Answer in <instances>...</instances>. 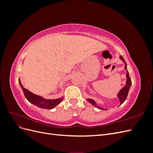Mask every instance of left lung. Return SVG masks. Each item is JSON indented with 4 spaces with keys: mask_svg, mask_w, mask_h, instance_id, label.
Instances as JSON below:
<instances>
[{
    "mask_svg": "<svg viewBox=\"0 0 153 153\" xmlns=\"http://www.w3.org/2000/svg\"><path fill=\"white\" fill-rule=\"evenodd\" d=\"M119 59H121V61L124 62V69L126 70V84H125V85L122 88V89L118 92V93L117 94V97L119 100V105H122L124 102L125 100H126V99L127 98L128 92L129 91V88H130V87L131 85V78H130V77H129V72L127 70L126 63L125 62L123 57L122 56H121V55H120V56H119ZM86 100L88 101H89V102L92 105H93L94 106H95V107H96L97 108H98L100 110H106L105 108H103L102 107H101V106H100L98 105H97L96 102L94 100L90 99V98H87Z\"/></svg>",
    "mask_w": 153,
    "mask_h": 153,
    "instance_id": "obj_1",
    "label": "left lung"
}]
</instances>
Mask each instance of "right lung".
<instances>
[{"label": "right lung", "mask_w": 153, "mask_h": 153, "mask_svg": "<svg viewBox=\"0 0 153 153\" xmlns=\"http://www.w3.org/2000/svg\"><path fill=\"white\" fill-rule=\"evenodd\" d=\"M18 82H19L22 89L23 92H24V94L25 96L26 99L28 100L30 103L37 106L39 108L44 109H52L54 107H55L57 105L61 103V102L64 99L62 96H61V98L53 100L45 99L43 97L32 93V92L29 91L28 89H27L25 87H24V86L22 84L20 78L19 79H18Z\"/></svg>", "instance_id": "add662e5"}]
</instances>
